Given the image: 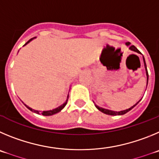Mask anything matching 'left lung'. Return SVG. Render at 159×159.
I'll return each mask as SVG.
<instances>
[{
  "instance_id": "1",
  "label": "left lung",
  "mask_w": 159,
  "mask_h": 159,
  "mask_svg": "<svg viewBox=\"0 0 159 159\" xmlns=\"http://www.w3.org/2000/svg\"><path fill=\"white\" fill-rule=\"evenodd\" d=\"M126 44H127V45L128 46H129L130 45V43H126ZM129 48L131 50V51H135V52H137V53H140V51H139L138 49H137L136 48H135V46L134 45H131V46H130L129 47ZM143 61H144V66H145V68H146V73H147V83H148V72H147V65H146V62H145V59H144V58H143ZM140 101V100H139ZM139 101L138 102L136 103V104H135V105H133V106H131V108H127V109H125V110H122V111H111V110H108V109H105V108H101V107H99V106H97V105H96V107H97V108L98 110H100V111H102L103 113H105V114H107V115H111V116H116V115H124V114H125V113H127V112H128V111H129L131 109V108H134V107L135 106V105H136L137 104H138L139 103Z\"/></svg>"
}]
</instances>
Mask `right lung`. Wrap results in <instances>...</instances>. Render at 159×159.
<instances>
[{
    "instance_id": "1",
    "label": "right lung",
    "mask_w": 159,
    "mask_h": 159,
    "mask_svg": "<svg viewBox=\"0 0 159 159\" xmlns=\"http://www.w3.org/2000/svg\"><path fill=\"white\" fill-rule=\"evenodd\" d=\"M32 39H33V38H32ZM29 39V40H28V42L24 44V45H26L27 43H29L30 41H31V39ZM68 97H67L66 101V102L64 103V104H62V105H60V106H58V108H55V109L49 110V111H42V112H41V114H42V115H43V116H51V115H54V114L57 113V112H58V111H61V110L62 109V108H64V107L66 106V104H67V101H68ZM25 105H26V104H25ZM26 107L28 108V109L31 110V111H34V112H35V113H37V114H39V111H38V110H34V109H32V108H30V107L27 106V105H26Z\"/></svg>"
}]
</instances>
